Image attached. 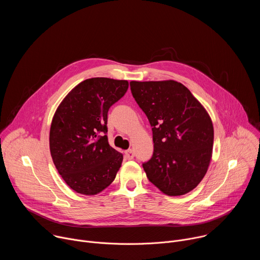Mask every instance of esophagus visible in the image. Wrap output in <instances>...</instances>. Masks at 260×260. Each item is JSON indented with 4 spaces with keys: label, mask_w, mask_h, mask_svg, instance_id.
<instances>
[{
    "label": "esophagus",
    "mask_w": 260,
    "mask_h": 260,
    "mask_svg": "<svg viewBox=\"0 0 260 260\" xmlns=\"http://www.w3.org/2000/svg\"><path fill=\"white\" fill-rule=\"evenodd\" d=\"M124 156H125L126 159H133L134 156H135V153H134V151L132 149H128V150H126L124 152Z\"/></svg>",
    "instance_id": "obj_1"
}]
</instances>
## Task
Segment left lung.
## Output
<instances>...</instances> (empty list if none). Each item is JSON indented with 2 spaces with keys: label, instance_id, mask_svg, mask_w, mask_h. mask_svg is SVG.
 <instances>
[{
  "label": "left lung",
  "instance_id": "8db88e82",
  "mask_svg": "<svg viewBox=\"0 0 260 260\" xmlns=\"http://www.w3.org/2000/svg\"><path fill=\"white\" fill-rule=\"evenodd\" d=\"M129 84L152 126L153 155L143 164L147 178L167 196L188 193L203 180L212 158L214 128L210 115L180 82Z\"/></svg>",
  "mask_w": 260,
  "mask_h": 260
}]
</instances>
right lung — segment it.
<instances>
[{
	"label": "right lung",
	"instance_id": "1",
	"mask_svg": "<svg viewBox=\"0 0 260 260\" xmlns=\"http://www.w3.org/2000/svg\"><path fill=\"white\" fill-rule=\"evenodd\" d=\"M128 88L127 80L96 77L82 81L61 101L52 118L49 147L53 164L74 191L94 196L112 183L123 155L111 147L108 111Z\"/></svg>",
	"mask_w": 260,
	"mask_h": 260
}]
</instances>
